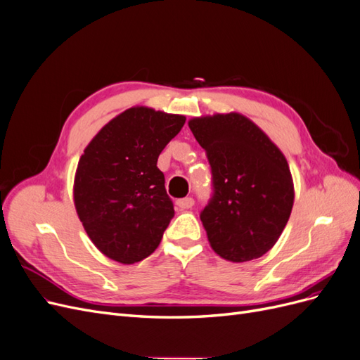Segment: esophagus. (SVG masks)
<instances>
[{"label": "esophagus", "instance_id": "34e87169", "mask_svg": "<svg viewBox=\"0 0 360 360\" xmlns=\"http://www.w3.org/2000/svg\"><path fill=\"white\" fill-rule=\"evenodd\" d=\"M177 205L180 207L181 210H188V209H191V207L193 205V198L188 197V198H181V200H177Z\"/></svg>", "mask_w": 360, "mask_h": 360}]
</instances>
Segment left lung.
<instances>
[{"instance_id": "1", "label": "left lung", "mask_w": 360, "mask_h": 360, "mask_svg": "<svg viewBox=\"0 0 360 360\" xmlns=\"http://www.w3.org/2000/svg\"><path fill=\"white\" fill-rule=\"evenodd\" d=\"M188 124L213 174V198L200 216L212 249L233 263L259 258L275 246L292 209L284 153L238 112L193 117Z\"/></svg>"}]
</instances>
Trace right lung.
Masks as SVG:
<instances>
[{"instance_id":"right-lung-1","label":"right lung","mask_w":360,"mask_h":360,"mask_svg":"<svg viewBox=\"0 0 360 360\" xmlns=\"http://www.w3.org/2000/svg\"><path fill=\"white\" fill-rule=\"evenodd\" d=\"M186 117L132 106L108 122L85 147L73 201L90 240L122 264L147 258L174 216L158 158Z\"/></svg>"}]
</instances>
